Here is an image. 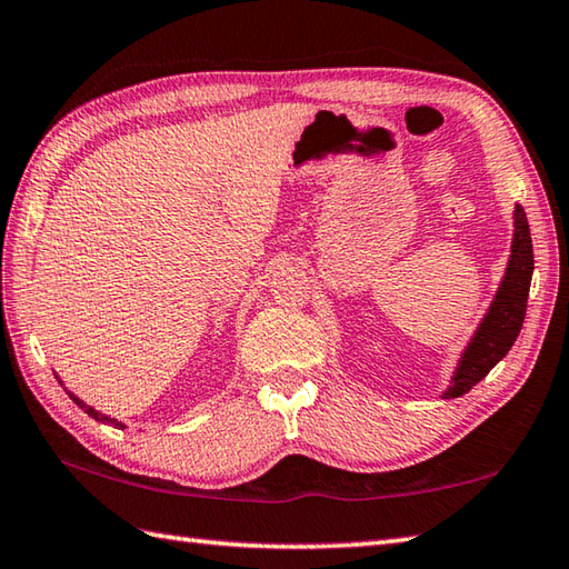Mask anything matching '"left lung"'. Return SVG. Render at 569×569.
I'll use <instances>...</instances> for the list:
<instances>
[{
    "instance_id": "obj_1",
    "label": "left lung",
    "mask_w": 569,
    "mask_h": 569,
    "mask_svg": "<svg viewBox=\"0 0 569 569\" xmlns=\"http://www.w3.org/2000/svg\"><path fill=\"white\" fill-rule=\"evenodd\" d=\"M532 240L525 210L516 208V240H512L510 264L502 280L496 302H492L483 325L470 341L460 367L451 381V389L446 391V399H456L488 377V371L506 357L510 347L522 329L525 309H528V292L532 277Z\"/></svg>"
}]
</instances>
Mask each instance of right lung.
Returning <instances> with one entry per match:
<instances>
[{
    "mask_svg": "<svg viewBox=\"0 0 569 569\" xmlns=\"http://www.w3.org/2000/svg\"><path fill=\"white\" fill-rule=\"evenodd\" d=\"M71 399H73V403H77V406H81V409L86 411V413H89V416H93V418H99V421H109V423H113V426H118V428H123V423H118V421H113V418H109V416H103V413H99V411H93L91 409V406H86L81 399H77V396H71Z\"/></svg>",
    "mask_w": 569,
    "mask_h": 569,
    "instance_id": "right-lung-1",
    "label": "right lung"
}]
</instances>
